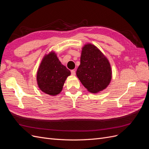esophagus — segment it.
I'll list each match as a JSON object with an SVG mask.
<instances>
[{
	"label": "esophagus",
	"mask_w": 149,
	"mask_h": 149,
	"mask_svg": "<svg viewBox=\"0 0 149 149\" xmlns=\"http://www.w3.org/2000/svg\"><path fill=\"white\" fill-rule=\"evenodd\" d=\"M71 75L74 76V75L76 74L75 70H71Z\"/></svg>",
	"instance_id": "esophagus-1"
}]
</instances>
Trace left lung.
Wrapping results in <instances>:
<instances>
[{"label":"left lung","mask_w":149,"mask_h":149,"mask_svg":"<svg viewBox=\"0 0 149 149\" xmlns=\"http://www.w3.org/2000/svg\"><path fill=\"white\" fill-rule=\"evenodd\" d=\"M76 75L89 92L96 93L109 85L112 72L109 61L100 49L88 44L83 48Z\"/></svg>","instance_id":"1"}]
</instances>
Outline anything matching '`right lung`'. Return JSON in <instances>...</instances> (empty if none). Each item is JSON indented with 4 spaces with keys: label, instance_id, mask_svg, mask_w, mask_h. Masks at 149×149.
<instances>
[{
    "label": "right lung",
    "instance_id": "obj_1",
    "mask_svg": "<svg viewBox=\"0 0 149 149\" xmlns=\"http://www.w3.org/2000/svg\"><path fill=\"white\" fill-rule=\"evenodd\" d=\"M70 71L63 65L55 53L43 58L37 72V83L40 89L52 96L59 94Z\"/></svg>",
    "mask_w": 149,
    "mask_h": 149
}]
</instances>
